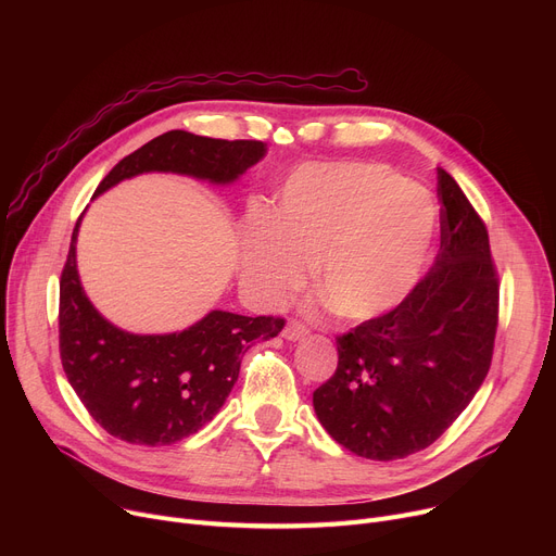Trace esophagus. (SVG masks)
Instances as JSON below:
<instances>
[{"instance_id": "obj_1", "label": "esophagus", "mask_w": 556, "mask_h": 556, "mask_svg": "<svg viewBox=\"0 0 556 556\" xmlns=\"http://www.w3.org/2000/svg\"><path fill=\"white\" fill-rule=\"evenodd\" d=\"M306 333H308V329H306L304 325H300V323H288L281 336H283L286 340H300V338H304Z\"/></svg>"}]
</instances>
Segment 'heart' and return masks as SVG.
Here are the masks:
<instances>
[{
    "mask_svg": "<svg viewBox=\"0 0 556 556\" xmlns=\"http://www.w3.org/2000/svg\"><path fill=\"white\" fill-rule=\"evenodd\" d=\"M432 195L383 164H306L279 189L277 214L248 216L243 283L275 302L302 283L306 258L331 311L369 323L419 281L437 233Z\"/></svg>",
    "mask_w": 556,
    "mask_h": 556,
    "instance_id": "1",
    "label": "heart"
}]
</instances>
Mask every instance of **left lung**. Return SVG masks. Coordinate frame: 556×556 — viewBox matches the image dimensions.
I'll return each mask as SVG.
<instances>
[{
	"instance_id": "left-lung-1",
	"label": "left lung",
	"mask_w": 556,
	"mask_h": 556,
	"mask_svg": "<svg viewBox=\"0 0 556 556\" xmlns=\"http://www.w3.org/2000/svg\"><path fill=\"white\" fill-rule=\"evenodd\" d=\"M442 243L394 311L336 338L338 367L313 392L338 444L390 462L428 448L480 390L498 327V275L469 198L437 168Z\"/></svg>"
}]
</instances>
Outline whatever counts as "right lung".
<instances>
[{"label": "right lung", "mask_w": 556, "mask_h": 556, "mask_svg": "<svg viewBox=\"0 0 556 556\" xmlns=\"http://www.w3.org/2000/svg\"><path fill=\"white\" fill-rule=\"evenodd\" d=\"M256 139H212L168 130L116 164L94 195L141 173H180L229 185L266 157ZM83 218V216H80ZM74 227L61 275V361L92 419L128 444L168 446L210 424L239 378L254 340L283 329L281 317L212 311L180 333L139 336L110 325L87 300L76 270Z\"/></svg>", "instance_id": "obj_1"}]
</instances>
